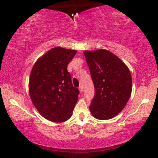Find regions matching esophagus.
<instances>
[{"mask_svg": "<svg viewBox=\"0 0 158 158\" xmlns=\"http://www.w3.org/2000/svg\"><path fill=\"white\" fill-rule=\"evenodd\" d=\"M79 90H80V91H81V93H83V86L80 85L79 86Z\"/></svg>", "mask_w": 158, "mask_h": 158, "instance_id": "1", "label": "esophagus"}]
</instances>
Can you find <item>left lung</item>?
Listing matches in <instances>:
<instances>
[{"instance_id":"obj_1","label":"left lung","mask_w":158,"mask_h":158,"mask_svg":"<svg viewBox=\"0 0 158 158\" xmlns=\"http://www.w3.org/2000/svg\"><path fill=\"white\" fill-rule=\"evenodd\" d=\"M94 85L90 110L95 118L106 120L120 113L130 98L132 82L126 64L106 49L84 52Z\"/></svg>"}]
</instances>
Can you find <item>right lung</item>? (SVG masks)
<instances>
[{
	"mask_svg": "<svg viewBox=\"0 0 158 158\" xmlns=\"http://www.w3.org/2000/svg\"><path fill=\"white\" fill-rule=\"evenodd\" d=\"M77 51L57 47L40 57L32 68L29 94L41 115L54 122L71 117L79 90L73 85L68 65Z\"/></svg>",
	"mask_w": 158,
	"mask_h": 158,
	"instance_id": "add662e5",
	"label": "right lung"
}]
</instances>
